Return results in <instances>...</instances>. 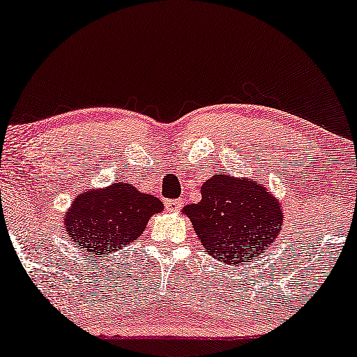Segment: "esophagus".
<instances>
[{"label":"esophagus","instance_id":"esophagus-1","mask_svg":"<svg viewBox=\"0 0 357 357\" xmlns=\"http://www.w3.org/2000/svg\"><path fill=\"white\" fill-rule=\"evenodd\" d=\"M165 208H167V211H178L182 208V202L180 199H167L165 202Z\"/></svg>","mask_w":357,"mask_h":357}]
</instances>
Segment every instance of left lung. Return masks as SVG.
Listing matches in <instances>:
<instances>
[{"mask_svg":"<svg viewBox=\"0 0 357 357\" xmlns=\"http://www.w3.org/2000/svg\"><path fill=\"white\" fill-rule=\"evenodd\" d=\"M183 213L203 250L226 263L263 255L276 243L282 226L280 203L261 183L224 174L206 180L202 202L185 206Z\"/></svg>","mask_w":357,"mask_h":357,"instance_id":"obj_1","label":"left lung"}]
</instances>
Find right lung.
<instances>
[{"label":"right lung","mask_w":357,"mask_h":357,"mask_svg":"<svg viewBox=\"0 0 357 357\" xmlns=\"http://www.w3.org/2000/svg\"><path fill=\"white\" fill-rule=\"evenodd\" d=\"M160 209L162 202L159 198L119 182L104 190L81 193L63 222L71 241L87 252L104 255L136 241L149 218Z\"/></svg>","instance_id":"obj_1"}]
</instances>
